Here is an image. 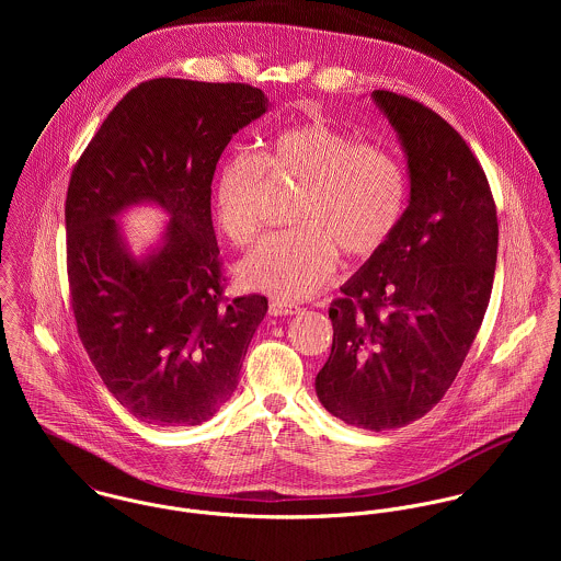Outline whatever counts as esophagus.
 Returning <instances> with one entry per match:
<instances>
[{"label":"esophagus","mask_w":561,"mask_h":561,"mask_svg":"<svg viewBox=\"0 0 561 561\" xmlns=\"http://www.w3.org/2000/svg\"><path fill=\"white\" fill-rule=\"evenodd\" d=\"M298 311H300L298 305L287 302V300H280V298H276V300L270 302V313H272V316H294V313H298Z\"/></svg>","instance_id":"1"}]
</instances>
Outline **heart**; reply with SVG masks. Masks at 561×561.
<instances>
[{"label":"heart","mask_w":561,"mask_h":561,"mask_svg":"<svg viewBox=\"0 0 561 561\" xmlns=\"http://www.w3.org/2000/svg\"><path fill=\"white\" fill-rule=\"evenodd\" d=\"M267 179L302 183L291 209L298 227L263 240L238 274L245 287L280 298L316 294L332 278L339 252L354 261L378 254L408 201L405 170L389 149L356 142L318 116L272 134L259 156L236 153L216 168V218L238 245L261 231Z\"/></svg>","instance_id":"obj_1"}]
</instances>
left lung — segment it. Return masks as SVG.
I'll return each instance as SVG.
<instances>
[{"instance_id": "8db88e82", "label": "left lung", "mask_w": 561, "mask_h": 561, "mask_svg": "<svg viewBox=\"0 0 561 561\" xmlns=\"http://www.w3.org/2000/svg\"><path fill=\"white\" fill-rule=\"evenodd\" d=\"M374 99L400 134L410 201L393 238L330 305L316 391L336 419L382 432L421 419L456 380L490 302L499 225L465 138L414 99Z\"/></svg>"}]
</instances>
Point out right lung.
I'll return each instance as SVG.
<instances>
[{
  "label": "right lung",
  "instance_id": "1",
  "mask_svg": "<svg viewBox=\"0 0 561 561\" xmlns=\"http://www.w3.org/2000/svg\"><path fill=\"white\" fill-rule=\"evenodd\" d=\"M267 110L250 83L160 78L131 88L73 168L67 274L81 343L136 419L198 425L240 382L265 296L225 294L211 181L231 138ZM151 199L171 214L160 251L128 254L113 216Z\"/></svg>",
  "mask_w": 561,
  "mask_h": 561
}]
</instances>
